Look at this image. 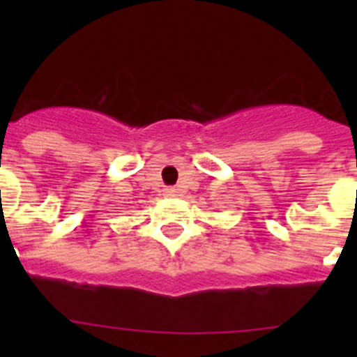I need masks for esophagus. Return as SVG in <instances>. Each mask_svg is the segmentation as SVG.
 Masks as SVG:
<instances>
[{
    "mask_svg": "<svg viewBox=\"0 0 357 357\" xmlns=\"http://www.w3.org/2000/svg\"><path fill=\"white\" fill-rule=\"evenodd\" d=\"M178 190H176V188H172V186H169V188H165L164 190V195L165 197H171V199H172V197H178Z\"/></svg>",
    "mask_w": 357,
    "mask_h": 357,
    "instance_id": "esophagus-1",
    "label": "esophagus"
}]
</instances>
